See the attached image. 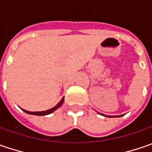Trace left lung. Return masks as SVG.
<instances>
[{
    "label": "left lung",
    "mask_w": 152,
    "mask_h": 152,
    "mask_svg": "<svg viewBox=\"0 0 152 152\" xmlns=\"http://www.w3.org/2000/svg\"><path fill=\"white\" fill-rule=\"evenodd\" d=\"M111 118H112V117H111Z\"/></svg>",
    "instance_id": "left-lung-1"
}]
</instances>
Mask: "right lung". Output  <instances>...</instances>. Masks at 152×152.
<instances>
[{
  "label": "right lung",
  "instance_id": "add662e5",
  "mask_svg": "<svg viewBox=\"0 0 152 152\" xmlns=\"http://www.w3.org/2000/svg\"><path fill=\"white\" fill-rule=\"evenodd\" d=\"M63 102H64V97L62 98L61 100V102H59L56 107H54L50 108V109H49V110H46V111H43V112H28V111H26V110H23V109H22L23 112H25L26 113L28 114H31V115H37V116H45V115H48V114L51 113H53L55 110H56L58 107H60L61 106V104L63 103Z\"/></svg>",
  "mask_w": 152,
  "mask_h": 152
}]
</instances>
